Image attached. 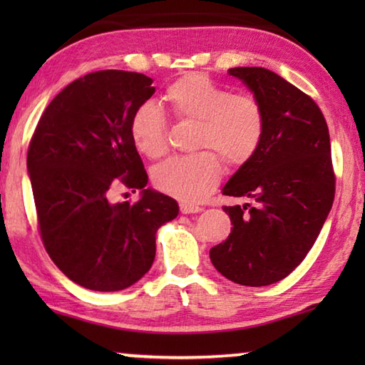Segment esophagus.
<instances>
[{
    "instance_id": "esophagus-1",
    "label": "esophagus",
    "mask_w": 365,
    "mask_h": 365,
    "mask_svg": "<svg viewBox=\"0 0 365 365\" xmlns=\"http://www.w3.org/2000/svg\"><path fill=\"white\" fill-rule=\"evenodd\" d=\"M180 211L183 214H196V212H201L202 207L196 206V205H188V202H182L180 205Z\"/></svg>"
}]
</instances>
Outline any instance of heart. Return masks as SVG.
<instances>
[{
	"label": "heart",
	"instance_id": "obj_1",
	"mask_svg": "<svg viewBox=\"0 0 365 365\" xmlns=\"http://www.w3.org/2000/svg\"><path fill=\"white\" fill-rule=\"evenodd\" d=\"M164 101L178 120L197 122V151L177 156L153 172L156 188L185 202H197L217 187L222 160L242 168L255 158L265 133L262 104L252 95H233L205 73L191 72L164 91ZM130 135L140 153L151 159L169 150L168 119L156 104L143 103L135 109Z\"/></svg>",
	"mask_w": 365,
	"mask_h": 365
}]
</instances>
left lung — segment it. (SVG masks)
<instances>
[{
  "label": "left lung",
  "mask_w": 365,
  "mask_h": 365,
  "mask_svg": "<svg viewBox=\"0 0 365 365\" xmlns=\"http://www.w3.org/2000/svg\"><path fill=\"white\" fill-rule=\"evenodd\" d=\"M265 113L264 140L222 190L250 197L224 206L232 232L209 251L225 279L265 287L285 279L316 243L335 197L330 135L317 103L275 72L235 67Z\"/></svg>",
  "instance_id": "left-lung-1"
}]
</instances>
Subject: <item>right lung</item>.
I'll return each instance as SVG.
<instances>
[{
    "instance_id": "add662e5",
    "label": "right lung",
    "mask_w": 365,
    "mask_h": 365,
    "mask_svg": "<svg viewBox=\"0 0 365 365\" xmlns=\"http://www.w3.org/2000/svg\"><path fill=\"white\" fill-rule=\"evenodd\" d=\"M154 91L138 72L86 73L48 104L30 140L40 238L83 288L119 292L138 282L156 256L158 228L178 214L175 200L143 190L148 174L130 135L135 109ZM122 184L142 190L137 203L110 202Z\"/></svg>"
}]
</instances>
